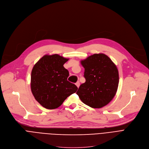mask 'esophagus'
<instances>
[{
	"instance_id": "obj_1",
	"label": "esophagus",
	"mask_w": 149,
	"mask_h": 149,
	"mask_svg": "<svg viewBox=\"0 0 149 149\" xmlns=\"http://www.w3.org/2000/svg\"><path fill=\"white\" fill-rule=\"evenodd\" d=\"M75 85H76L77 87L78 88L79 86H80V82H79V81H77V82L75 83Z\"/></svg>"
}]
</instances>
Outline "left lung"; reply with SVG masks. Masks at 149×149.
Instances as JSON below:
<instances>
[{"label":"left lung","mask_w":149,"mask_h":149,"mask_svg":"<svg viewBox=\"0 0 149 149\" xmlns=\"http://www.w3.org/2000/svg\"><path fill=\"white\" fill-rule=\"evenodd\" d=\"M84 68L86 82L80 85L77 94L86 105L100 108L114 97L119 77L116 65L107 55L94 54L81 61Z\"/></svg>","instance_id":"left-lung-1"}]
</instances>
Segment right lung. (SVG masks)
<instances>
[{
    "mask_svg": "<svg viewBox=\"0 0 149 149\" xmlns=\"http://www.w3.org/2000/svg\"><path fill=\"white\" fill-rule=\"evenodd\" d=\"M69 60L58 54L45 55L33 66L31 87L35 100L43 107L53 110L77 92L78 87L67 80L69 71L63 65Z\"/></svg>",
    "mask_w": 149,
    "mask_h": 149,
    "instance_id": "obj_1",
    "label": "right lung"
}]
</instances>
